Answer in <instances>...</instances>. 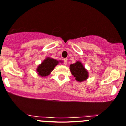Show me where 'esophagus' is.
Returning <instances> with one entry per match:
<instances>
[{
  "mask_svg": "<svg viewBox=\"0 0 126 126\" xmlns=\"http://www.w3.org/2000/svg\"><path fill=\"white\" fill-rule=\"evenodd\" d=\"M63 62H64V64H65V65H66L67 63H68V59H67V58H64V59L63 60Z\"/></svg>",
  "mask_w": 126,
  "mask_h": 126,
  "instance_id": "obj_1",
  "label": "esophagus"
}]
</instances>
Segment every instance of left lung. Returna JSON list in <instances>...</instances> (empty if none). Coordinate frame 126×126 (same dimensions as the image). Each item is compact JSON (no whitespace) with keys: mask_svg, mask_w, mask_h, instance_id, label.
<instances>
[{"mask_svg":"<svg viewBox=\"0 0 126 126\" xmlns=\"http://www.w3.org/2000/svg\"><path fill=\"white\" fill-rule=\"evenodd\" d=\"M71 74L75 77L78 82H82L86 80L89 77V73L84 67L81 62H77L74 64H70L69 68Z\"/></svg>","mask_w":126,"mask_h":126,"instance_id":"8db88e82","label":"left lung"}]
</instances>
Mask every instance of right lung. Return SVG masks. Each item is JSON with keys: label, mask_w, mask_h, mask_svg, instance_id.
I'll use <instances>...</instances> for the list:
<instances>
[{"label": "right lung", "mask_w": 126, "mask_h": 126, "mask_svg": "<svg viewBox=\"0 0 126 126\" xmlns=\"http://www.w3.org/2000/svg\"><path fill=\"white\" fill-rule=\"evenodd\" d=\"M59 62H58L57 60L47 57L37 67V74L41 77H46L49 75L51 72L53 70L55 67L59 63Z\"/></svg>", "instance_id": "obj_1"}]
</instances>
